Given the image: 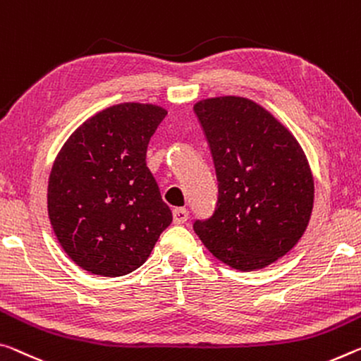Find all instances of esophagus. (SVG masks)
Here are the masks:
<instances>
[{"label":"esophagus","mask_w":361,"mask_h":361,"mask_svg":"<svg viewBox=\"0 0 361 361\" xmlns=\"http://www.w3.org/2000/svg\"><path fill=\"white\" fill-rule=\"evenodd\" d=\"M188 210L185 207H178L173 210V223L175 225H181V223H185L188 220Z\"/></svg>","instance_id":"1"}]
</instances>
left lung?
Listing matches in <instances>:
<instances>
[{
  "mask_svg": "<svg viewBox=\"0 0 361 361\" xmlns=\"http://www.w3.org/2000/svg\"><path fill=\"white\" fill-rule=\"evenodd\" d=\"M214 159L219 201L194 231L234 270L271 265L299 243L310 221L314 185L294 135L267 109L239 96L194 104Z\"/></svg>",
  "mask_w": 361,
  "mask_h": 361,
  "instance_id": "1",
  "label": "left lung"
}]
</instances>
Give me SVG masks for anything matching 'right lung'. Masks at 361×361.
<instances>
[{
    "instance_id": "right-lung-1",
    "label": "right lung",
    "mask_w": 361,
    "mask_h": 361,
    "mask_svg": "<svg viewBox=\"0 0 361 361\" xmlns=\"http://www.w3.org/2000/svg\"><path fill=\"white\" fill-rule=\"evenodd\" d=\"M167 111L123 102L73 131L48 183V215L57 241L80 268L123 276L147 260L171 210L146 165V151Z\"/></svg>"
}]
</instances>
